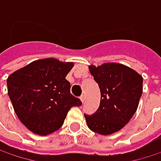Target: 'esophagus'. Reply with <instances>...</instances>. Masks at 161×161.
I'll return each instance as SVG.
<instances>
[{
    "mask_svg": "<svg viewBox=\"0 0 161 161\" xmlns=\"http://www.w3.org/2000/svg\"><path fill=\"white\" fill-rule=\"evenodd\" d=\"M85 99H86V98H85V95H82V96L80 97V100L82 103H84V102H85Z\"/></svg>",
    "mask_w": 161,
    "mask_h": 161,
    "instance_id": "obj_1",
    "label": "esophagus"
}]
</instances>
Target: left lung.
<instances>
[{
	"mask_svg": "<svg viewBox=\"0 0 161 161\" xmlns=\"http://www.w3.org/2000/svg\"><path fill=\"white\" fill-rule=\"evenodd\" d=\"M101 90L99 109L85 114L87 127L101 135H110L126 126L135 114L143 93V76L120 63L89 65Z\"/></svg>",
	"mask_w": 161,
	"mask_h": 161,
	"instance_id": "8db88e82",
	"label": "left lung"
}]
</instances>
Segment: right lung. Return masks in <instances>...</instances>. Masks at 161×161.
I'll use <instances>...</instances> for the list:
<instances>
[{"mask_svg":"<svg viewBox=\"0 0 161 161\" xmlns=\"http://www.w3.org/2000/svg\"><path fill=\"white\" fill-rule=\"evenodd\" d=\"M74 62L47 58L31 62L7 78L8 95L21 123L31 132L47 136L58 130L73 106H80L71 94L66 75Z\"/></svg>","mask_w":161,"mask_h":161,"instance_id":"right-lung-1","label":"right lung"}]
</instances>
